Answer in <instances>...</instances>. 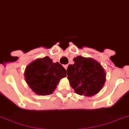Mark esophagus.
<instances>
[{
  "mask_svg": "<svg viewBox=\"0 0 129 129\" xmlns=\"http://www.w3.org/2000/svg\"><path fill=\"white\" fill-rule=\"evenodd\" d=\"M63 67H64V68L66 70H67V68H68V64H64V65H63Z\"/></svg>",
  "mask_w": 129,
  "mask_h": 129,
  "instance_id": "esophagus-1",
  "label": "esophagus"
}]
</instances>
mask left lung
Instances as JSON below:
<instances>
[{
	"label": "left lung",
	"mask_w": 129,
	"mask_h": 129,
	"mask_svg": "<svg viewBox=\"0 0 129 129\" xmlns=\"http://www.w3.org/2000/svg\"><path fill=\"white\" fill-rule=\"evenodd\" d=\"M69 64L67 78L74 91L80 95L91 96L101 91L106 81L103 67L92 58L78 56Z\"/></svg>",
	"instance_id": "left-lung-1"
}]
</instances>
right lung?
Wrapping results in <instances>:
<instances>
[{"instance_id":"add662e5","label":"right lung","mask_w":129,"mask_h":129,"mask_svg":"<svg viewBox=\"0 0 129 129\" xmlns=\"http://www.w3.org/2000/svg\"><path fill=\"white\" fill-rule=\"evenodd\" d=\"M67 71L59 62H53L49 57L38 59L26 67V82L38 95H48L53 92L61 78L67 76Z\"/></svg>"}]
</instances>
